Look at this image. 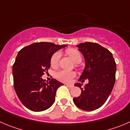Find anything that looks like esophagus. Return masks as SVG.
Segmentation results:
<instances>
[{"label":"esophagus","instance_id":"esophagus-1","mask_svg":"<svg viewBox=\"0 0 130 130\" xmlns=\"http://www.w3.org/2000/svg\"><path fill=\"white\" fill-rule=\"evenodd\" d=\"M67 85V87H69V88H72L74 87V86L72 85H69V84H67L66 85Z\"/></svg>","mask_w":130,"mask_h":130}]
</instances>
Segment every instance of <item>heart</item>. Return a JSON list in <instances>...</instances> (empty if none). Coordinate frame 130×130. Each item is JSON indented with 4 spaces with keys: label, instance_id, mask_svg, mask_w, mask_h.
I'll use <instances>...</instances> for the list:
<instances>
[{
    "label": "heart",
    "instance_id": "b5f03b06",
    "mask_svg": "<svg viewBox=\"0 0 130 130\" xmlns=\"http://www.w3.org/2000/svg\"><path fill=\"white\" fill-rule=\"evenodd\" d=\"M66 53L71 57L76 63H80L82 61V57L81 53L76 48H68L66 50ZM60 58L59 52H56L51 58V65L53 67H55L58 65ZM74 71H68L65 70H60L56 72L55 76L58 80L63 82H70L76 76Z\"/></svg>",
    "mask_w": 130,
    "mask_h": 130
}]
</instances>
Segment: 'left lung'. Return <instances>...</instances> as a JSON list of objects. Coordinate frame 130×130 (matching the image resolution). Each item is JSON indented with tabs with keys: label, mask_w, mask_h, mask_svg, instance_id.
Masks as SVG:
<instances>
[{
	"label": "left lung",
	"mask_w": 130,
	"mask_h": 130,
	"mask_svg": "<svg viewBox=\"0 0 130 130\" xmlns=\"http://www.w3.org/2000/svg\"><path fill=\"white\" fill-rule=\"evenodd\" d=\"M79 51L84 56L85 68L79 81L88 83L84 88L77 83L82 94L73 98L76 106L86 111H93L105 104L116 82V63L111 52L94 42H85L77 45Z\"/></svg>",
	"instance_id": "left-lung-1"
}]
</instances>
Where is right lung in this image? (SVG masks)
Instances as JSON below:
<instances>
[{"label":"right lung","instance_id":"right-lung-1","mask_svg":"<svg viewBox=\"0 0 130 130\" xmlns=\"http://www.w3.org/2000/svg\"><path fill=\"white\" fill-rule=\"evenodd\" d=\"M66 46L36 42L18 53L13 65L14 88L22 103L29 110L43 111L55 101L57 90L63 84L54 78L46 82L42 76L48 72L53 54Z\"/></svg>","mask_w":130,"mask_h":130}]
</instances>
